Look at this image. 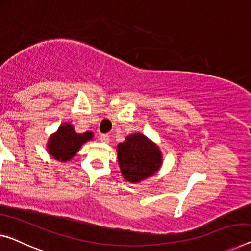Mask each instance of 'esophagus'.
I'll return each mask as SVG.
<instances>
[{"label": "esophagus", "mask_w": 251, "mask_h": 251, "mask_svg": "<svg viewBox=\"0 0 251 251\" xmlns=\"http://www.w3.org/2000/svg\"><path fill=\"white\" fill-rule=\"evenodd\" d=\"M99 140L102 142V143H109V136L106 135V134H101V135L99 136Z\"/></svg>", "instance_id": "34e87169"}]
</instances>
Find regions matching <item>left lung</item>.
<instances>
[{
    "instance_id": "obj_1",
    "label": "left lung",
    "mask_w": 251,
    "mask_h": 251,
    "mask_svg": "<svg viewBox=\"0 0 251 251\" xmlns=\"http://www.w3.org/2000/svg\"><path fill=\"white\" fill-rule=\"evenodd\" d=\"M119 169L126 181L137 184L158 173L163 163L161 150L144 134L134 133L117 145Z\"/></svg>"
}]
</instances>
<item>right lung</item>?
I'll return each mask as SVG.
<instances>
[{"mask_svg":"<svg viewBox=\"0 0 251 251\" xmlns=\"http://www.w3.org/2000/svg\"><path fill=\"white\" fill-rule=\"evenodd\" d=\"M93 133L78 134L70 123H63L48 138L46 149L51 158L59 162H66L76 155L82 145L92 140Z\"/></svg>","mask_w":251,"mask_h":251,"instance_id":"1","label":"right lung"}]
</instances>
